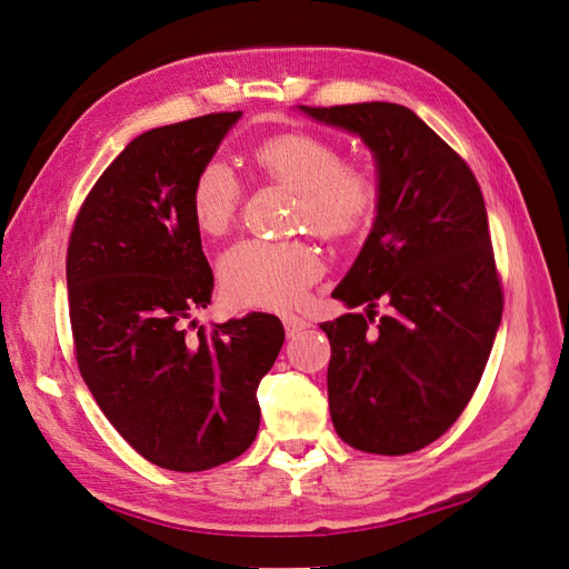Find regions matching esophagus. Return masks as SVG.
I'll return each mask as SVG.
<instances>
[{
  "label": "esophagus",
  "instance_id": "34e87169",
  "mask_svg": "<svg viewBox=\"0 0 569 569\" xmlns=\"http://www.w3.org/2000/svg\"><path fill=\"white\" fill-rule=\"evenodd\" d=\"M283 327H286V331H288V337H293V333H298V331H302V329H308L310 322H308V319L298 317V315H283Z\"/></svg>",
  "mask_w": 569,
  "mask_h": 569
}]
</instances>
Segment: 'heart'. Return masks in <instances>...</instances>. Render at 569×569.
<instances>
[{"mask_svg":"<svg viewBox=\"0 0 569 569\" xmlns=\"http://www.w3.org/2000/svg\"><path fill=\"white\" fill-rule=\"evenodd\" d=\"M267 178L296 189L298 221L315 236L348 240L370 223L380 197L375 172L358 160H343L337 143L310 132H283L252 151ZM240 207V182L223 160H207L189 187V213L201 236L228 232ZM325 264L305 242L242 240L218 261V281L238 308H290L319 281Z\"/></svg>","mask_w":569,"mask_h":569,"instance_id":"b5f03b06","label":"heart"}]
</instances>
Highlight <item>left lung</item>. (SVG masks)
<instances>
[{
	"mask_svg": "<svg viewBox=\"0 0 569 569\" xmlns=\"http://www.w3.org/2000/svg\"><path fill=\"white\" fill-rule=\"evenodd\" d=\"M366 141L380 170L372 232L333 298L366 312L322 322L329 411L360 451L401 457L469 406L502 319L483 192L466 160L409 108L300 106ZM388 308L377 316L376 308Z\"/></svg>",
	"mask_w": 569,
	"mask_h": 569,
	"instance_id": "left-lung-1",
	"label": "left lung"
}]
</instances>
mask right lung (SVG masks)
Instances as JSON below:
<instances>
[{"label": "right lung", "mask_w": 569, "mask_h": 569, "mask_svg": "<svg viewBox=\"0 0 569 569\" xmlns=\"http://www.w3.org/2000/svg\"><path fill=\"white\" fill-rule=\"evenodd\" d=\"M240 114H201L129 141L86 194L67 247L83 382L112 428L170 471L213 469L254 442L257 387L283 346V325L267 312L188 333L213 290L189 187Z\"/></svg>", "instance_id": "obj_1"}]
</instances>
